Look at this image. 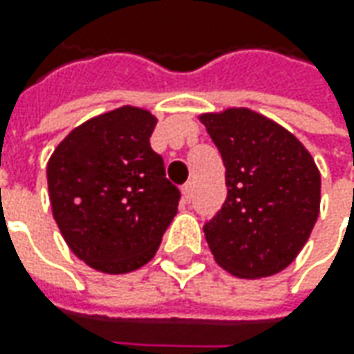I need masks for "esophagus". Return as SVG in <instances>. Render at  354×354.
Here are the masks:
<instances>
[{"mask_svg":"<svg viewBox=\"0 0 354 354\" xmlns=\"http://www.w3.org/2000/svg\"><path fill=\"white\" fill-rule=\"evenodd\" d=\"M181 191H183V198L189 203L193 198V183H185Z\"/></svg>","mask_w":354,"mask_h":354,"instance_id":"obj_1","label":"esophagus"}]
</instances>
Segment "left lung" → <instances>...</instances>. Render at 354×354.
I'll return each instance as SVG.
<instances>
[{
  "mask_svg": "<svg viewBox=\"0 0 354 354\" xmlns=\"http://www.w3.org/2000/svg\"><path fill=\"white\" fill-rule=\"evenodd\" d=\"M226 169L223 209L205 223L216 264L268 278L292 264L319 216L321 175L292 131L248 108L201 114Z\"/></svg>",
  "mask_w": 354,
  "mask_h": 354,
  "instance_id": "8db88e82",
  "label": "left lung"
}]
</instances>
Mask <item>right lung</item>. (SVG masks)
Here are the masks:
<instances>
[{"label": "right lung", "mask_w": 354, "mask_h": 354, "mask_svg": "<svg viewBox=\"0 0 354 354\" xmlns=\"http://www.w3.org/2000/svg\"><path fill=\"white\" fill-rule=\"evenodd\" d=\"M157 118L122 106L90 118L47 163L48 198L64 242L104 274L147 264L177 214L181 193L149 145Z\"/></svg>", "instance_id": "obj_1"}]
</instances>
